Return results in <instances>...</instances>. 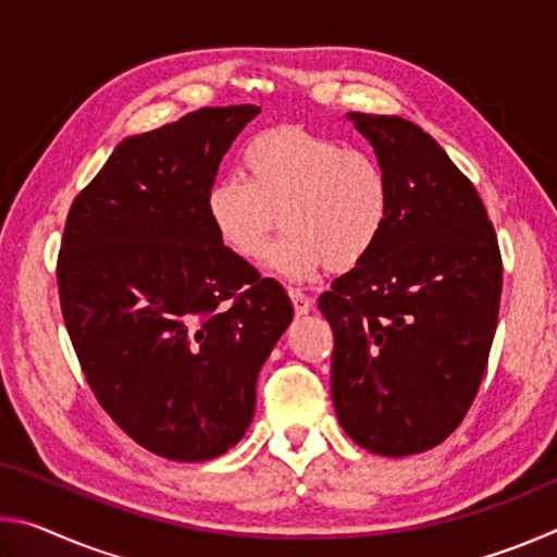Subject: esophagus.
Masks as SVG:
<instances>
[{
	"instance_id": "obj_1",
	"label": "esophagus",
	"mask_w": 557,
	"mask_h": 557,
	"mask_svg": "<svg viewBox=\"0 0 557 557\" xmlns=\"http://www.w3.org/2000/svg\"><path fill=\"white\" fill-rule=\"evenodd\" d=\"M289 299L292 305H295L297 314H307L309 309H312V297H307L299 287H289Z\"/></svg>"
}]
</instances>
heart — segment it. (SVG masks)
Wrapping results in <instances>:
<instances>
[{
  "instance_id": "obj_1",
  "label": "heart",
  "mask_w": 557,
  "mask_h": 557,
  "mask_svg": "<svg viewBox=\"0 0 557 557\" xmlns=\"http://www.w3.org/2000/svg\"><path fill=\"white\" fill-rule=\"evenodd\" d=\"M243 164L245 176H219L203 203L213 233L235 256H260L277 213L285 233L270 248L268 268L287 280H307L324 265L348 270L379 245L393 186L373 154L277 127L245 145Z\"/></svg>"
}]
</instances>
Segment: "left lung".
<instances>
[{
	"label": "left lung",
	"instance_id": "8db88e82",
	"mask_svg": "<svg viewBox=\"0 0 557 557\" xmlns=\"http://www.w3.org/2000/svg\"><path fill=\"white\" fill-rule=\"evenodd\" d=\"M393 186L381 240L319 297L332 324V398L356 445L437 447L465 420L492 351L502 252L474 184L428 132L348 112Z\"/></svg>",
	"mask_w": 557,
	"mask_h": 557
}]
</instances>
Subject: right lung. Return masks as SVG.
<instances>
[{"mask_svg":"<svg viewBox=\"0 0 557 557\" xmlns=\"http://www.w3.org/2000/svg\"><path fill=\"white\" fill-rule=\"evenodd\" d=\"M258 112L201 108L122 139L65 221L59 295L81 369L137 445L174 461L238 445L295 314L206 219L221 159Z\"/></svg>","mask_w":557,"mask_h":557,"instance_id":"obj_1","label":"right lung"}]
</instances>
